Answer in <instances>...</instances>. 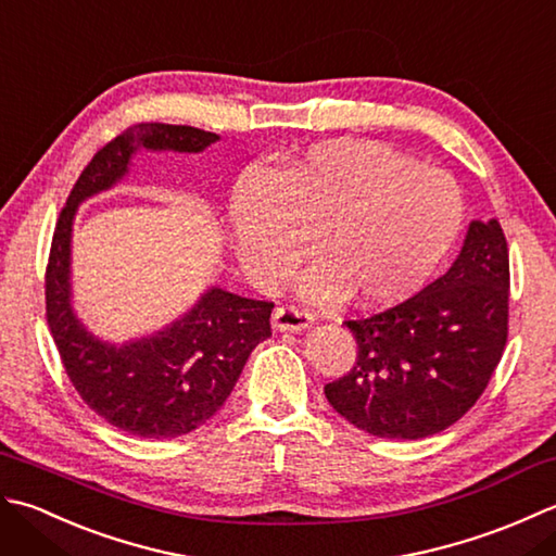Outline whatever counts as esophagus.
<instances>
[{
	"instance_id": "34e87169",
	"label": "esophagus",
	"mask_w": 556,
	"mask_h": 556,
	"mask_svg": "<svg viewBox=\"0 0 556 556\" xmlns=\"http://www.w3.org/2000/svg\"><path fill=\"white\" fill-rule=\"evenodd\" d=\"M314 321V316L307 309H300V307H278L274 312V328L276 331H304L309 324Z\"/></svg>"
}]
</instances>
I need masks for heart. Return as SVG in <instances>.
<instances>
[{"mask_svg":"<svg viewBox=\"0 0 556 556\" xmlns=\"http://www.w3.org/2000/svg\"><path fill=\"white\" fill-rule=\"evenodd\" d=\"M463 199L441 169L377 141L331 139L292 157L278 177L249 173L230 201L237 256L262 286H276L309 254L326 262L302 280L314 300L350 290L389 304L415 292L456 242Z\"/></svg>","mask_w":556,"mask_h":556,"instance_id":"1","label":"heart"}]
</instances>
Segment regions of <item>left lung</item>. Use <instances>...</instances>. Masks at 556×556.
<instances>
[{
	"mask_svg": "<svg viewBox=\"0 0 556 556\" xmlns=\"http://www.w3.org/2000/svg\"><path fill=\"white\" fill-rule=\"evenodd\" d=\"M357 362L324 393L350 425L381 439H425L478 403L508 336L502 225L472 220L456 262L410 300L345 321Z\"/></svg>",
	"mask_w": 556,
	"mask_h": 556,
	"instance_id": "obj_1",
	"label": "left lung"
}]
</instances>
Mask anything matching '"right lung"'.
<instances>
[{
    "label": "right lung",
    "mask_w": 556,
    "mask_h": 556,
    "mask_svg": "<svg viewBox=\"0 0 556 556\" xmlns=\"http://www.w3.org/2000/svg\"><path fill=\"white\" fill-rule=\"evenodd\" d=\"M220 136L182 124H134L103 146L76 179L56 220L45 274L48 326L66 377L112 427L143 439L189 434L228 401L252 350L270 336L274 302L208 288L163 331L129 343L100 341L72 307V228L78 206L115 187L136 151L201 153Z\"/></svg>",
    "instance_id": "right-lung-1"
}]
</instances>
